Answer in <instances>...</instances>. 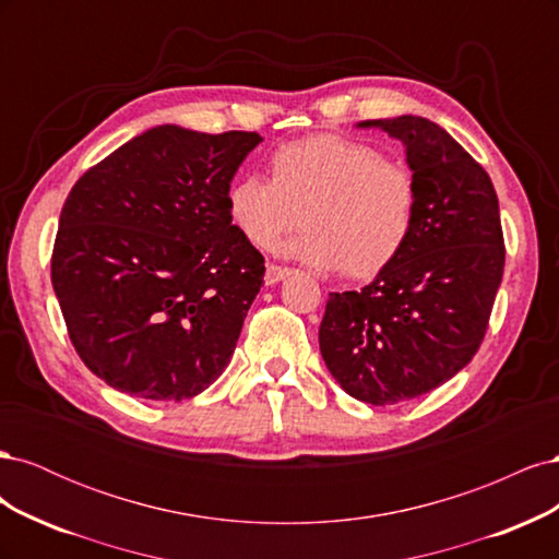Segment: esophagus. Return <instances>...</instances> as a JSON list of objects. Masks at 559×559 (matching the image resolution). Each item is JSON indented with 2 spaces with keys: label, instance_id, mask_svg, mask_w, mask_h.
<instances>
[{
  "label": "esophagus",
  "instance_id": "obj_1",
  "mask_svg": "<svg viewBox=\"0 0 559 559\" xmlns=\"http://www.w3.org/2000/svg\"><path fill=\"white\" fill-rule=\"evenodd\" d=\"M289 275H292V270H289V267H284V265H273V263H270V265L265 267V284H267V286H273V284H277V282L286 280Z\"/></svg>",
  "mask_w": 559,
  "mask_h": 559
}]
</instances>
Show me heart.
Segmentation results:
<instances>
[{"instance_id":"b5f03b06","label":"heart","mask_w":559,"mask_h":559,"mask_svg":"<svg viewBox=\"0 0 559 559\" xmlns=\"http://www.w3.org/2000/svg\"><path fill=\"white\" fill-rule=\"evenodd\" d=\"M228 218L257 249L306 226L282 251L319 270L376 277L408 245L419 191L408 165L359 140L317 134L270 156V179L242 175L226 193Z\"/></svg>"}]
</instances>
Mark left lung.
Segmentation results:
<instances>
[{
    "label": "left lung",
    "instance_id": "8db88e82",
    "mask_svg": "<svg viewBox=\"0 0 559 559\" xmlns=\"http://www.w3.org/2000/svg\"><path fill=\"white\" fill-rule=\"evenodd\" d=\"M357 128L403 144L417 179V222L373 282L329 296L319 349L349 396L394 405L441 386L478 352L506 261L499 200L483 167L427 118Z\"/></svg>",
    "mask_w": 559,
    "mask_h": 559
}]
</instances>
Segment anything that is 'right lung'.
Wrapping results in <instances>:
<instances>
[{"label": "right lung", "mask_w": 559, "mask_h": 559, "mask_svg": "<svg viewBox=\"0 0 559 559\" xmlns=\"http://www.w3.org/2000/svg\"><path fill=\"white\" fill-rule=\"evenodd\" d=\"M261 142L158 126L67 195L50 282L81 361L116 392L183 401L224 373L265 273L226 193Z\"/></svg>", "instance_id": "add662e5"}]
</instances>
